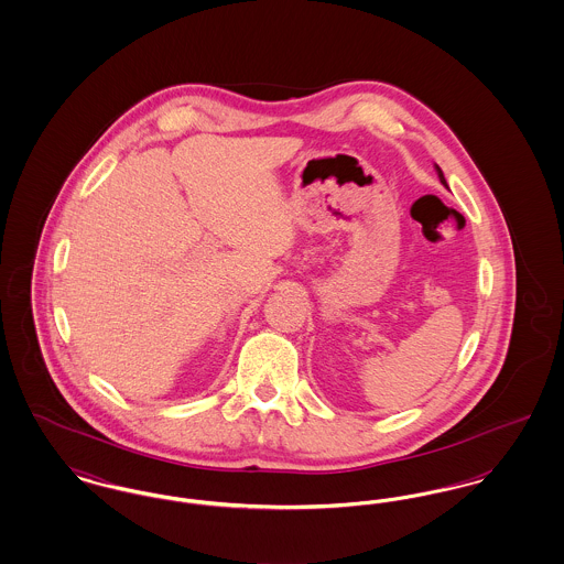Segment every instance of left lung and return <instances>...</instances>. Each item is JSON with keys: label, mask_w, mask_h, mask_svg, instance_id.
Here are the masks:
<instances>
[{"label": "left lung", "mask_w": 564, "mask_h": 564, "mask_svg": "<svg viewBox=\"0 0 564 564\" xmlns=\"http://www.w3.org/2000/svg\"><path fill=\"white\" fill-rule=\"evenodd\" d=\"M435 169H437V175H440V182H442V184H444V186H446V188H448V184H446V180H444V173H442V169H440V166H437V164H435Z\"/></svg>", "instance_id": "left-lung-1"}]
</instances>
